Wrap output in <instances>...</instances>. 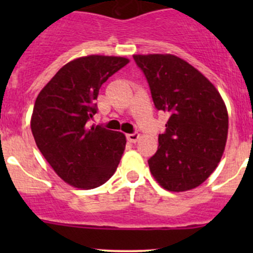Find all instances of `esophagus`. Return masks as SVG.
Listing matches in <instances>:
<instances>
[{"label": "esophagus", "mask_w": 253, "mask_h": 253, "mask_svg": "<svg viewBox=\"0 0 253 253\" xmlns=\"http://www.w3.org/2000/svg\"><path fill=\"white\" fill-rule=\"evenodd\" d=\"M141 138L138 133H132V134H127V141H129L131 143H136L138 142V139Z\"/></svg>", "instance_id": "esophagus-1"}]
</instances>
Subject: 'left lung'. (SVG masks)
<instances>
[{
	"instance_id": "left-lung-1",
	"label": "left lung",
	"mask_w": 253,
	"mask_h": 253,
	"mask_svg": "<svg viewBox=\"0 0 253 253\" xmlns=\"http://www.w3.org/2000/svg\"><path fill=\"white\" fill-rule=\"evenodd\" d=\"M158 110L169 114L157 153L148 160L163 188L185 192L215 170L228 138L229 116L215 86L197 68L171 53L133 55Z\"/></svg>"
}]
</instances>
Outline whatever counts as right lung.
Wrapping results in <instances>:
<instances>
[{
  "instance_id": "right-lung-1",
  "label": "right lung",
  "mask_w": 253,
  "mask_h": 253,
  "mask_svg": "<svg viewBox=\"0 0 253 253\" xmlns=\"http://www.w3.org/2000/svg\"><path fill=\"white\" fill-rule=\"evenodd\" d=\"M129 62L120 56L89 55L66 63L35 100L30 127L38 148L66 183L90 190L114 175L124 133L86 122L96 114L99 89Z\"/></svg>"
}]
</instances>
